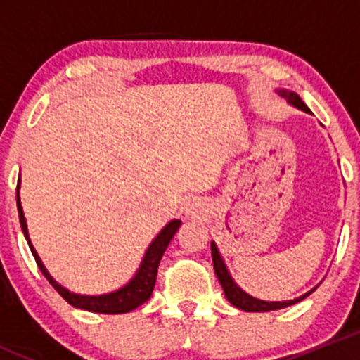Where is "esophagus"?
I'll use <instances>...</instances> for the list:
<instances>
[{
	"mask_svg": "<svg viewBox=\"0 0 360 360\" xmlns=\"http://www.w3.org/2000/svg\"><path fill=\"white\" fill-rule=\"evenodd\" d=\"M205 210V205H203L202 200H191L186 207V214L191 217H198Z\"/></svg>",
	"mask_w": 360,
	"mask_h": 360,
	"instance_id": "1",
	"label": "esophagus"
}]
</instances>
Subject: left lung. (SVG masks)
Listing matches in <instances>:
<instances>
[{
    "mask_svg": "<svg viewBox=\"0 0 360 360\" xmlns=\"http://www.w3.org/2000/svg\"><path fill=\"white\" fill-rule=\"evenodd\" d=\"M278 96L284 97L285 101H288L289 104L294 108H297V110L304 111V112H311L308 110L307 104L303 103V101L300 99V96H297L296 92H289V90L285 89H278L277 90ZM210 250H212V263H214V271H216L217 275V281L221 282V285H223V291H224V296L228 297V301H230L233 307L240 308V310L244 311H270V310H281V308H285V307H291V304L297 303V301L304 300L307 296H310L311 292H314V289H310L308 292H304L303 296H297L294 297V300H288V301H263V300H257V297L250 296L244 291V289L238 288L237 282L231 278L230 271H228L226 264H224L223 257H221L219 254V249H217L216 242H210Z\"/></svg>",
    "mask_w": 360,
    "mask_h": 360,
    "instance_id": "obj_1",
    "label": "left lung"
}]
</instances>
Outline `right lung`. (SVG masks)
I'll return each mask as SVG.
<instances>
[{
    "label": "right lung",
    "instance_id": "1",
    "mask_svg": "<svg viewBox=\"0 0 360 360\" xmlns=\"http://www.w3.org/2000/svg\"><path fill=\"white\" fill-rule=\"evenodd\" d=\"M20 177L19 183H17V210H19V219H20V228H22V233L27 240L29 249H31L32 256H34L36 263H38V268L41 270V274L45 275L46 281L53 285L57 292L68 301L69 304H72L75 308H82V310L86 311H96V314H127V311L136 310L137 307H141L143 303H146L151 297V292H153L155 282H157V271L160 259H162L163 252L169 248L170 240L174 238L176 231L179 230L181 221L172 219L165 224V226L160 230L157 237L151 240V244L148 245L146 252H144L143 261H141L139 268H137L136 275L127 282L123 288L116 289V291L106 292V294H94V296H89V294H76L71 292L69 289L63 288L52 275L49 274V270L45 268L43 261L39 259L38 252H36L34 245L31 244V238H29L27 231V223H25V216L22 210V203H20Z\"/></svg>",
    "mask_w": 360,
    "mask_h": 360
}]
</instances>
